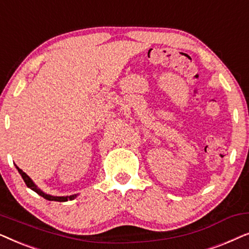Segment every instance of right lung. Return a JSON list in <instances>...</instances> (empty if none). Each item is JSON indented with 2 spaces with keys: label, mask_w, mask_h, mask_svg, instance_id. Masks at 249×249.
<instances>
[{
  "label": "right lung",
  "mask_w": 249,
  "mask_h": 249,
  "mask_svg": "<svg viewBox=\"0 0 249 249\" xmlns=\"http://www.w3.org/2000/svg\"><path fill=\"white\" fill-rule=\"evenodd\" d=\"M16 168L18 169V172L20 173V175H21L23 181H25L27 187H28V188H30L32 190H34V192L37 193L39 196L44 197V198L47 199V200H54V202H68V200H72L77 197L76 194H74V195H70V196H52V195H49V194H45L44 192H42V190H40L38 187L35 185V183H34V181L29 178L27 173L23 172L22 170L19 169L17 165H16Z\"/></svg>",
  "instance_id": "obj_1"
}]
</instances>
